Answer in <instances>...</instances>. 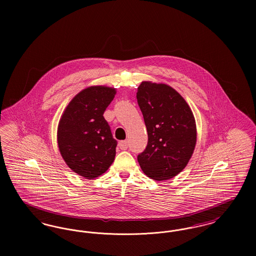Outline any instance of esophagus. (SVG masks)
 <instances>
[{
	"label": "esophagus",
	"instance_id": "esophagus-1",
	"mask_svg": "<svg viewBox=\"0 0 256 256\" xmlns=\"http://www.w3.org/2000/svg\"><path fill=\"white\" fill-rule=\"evenodd\" d=\"M128 141L126 140H124V141H120L119 142V146L121 150H126L128 148Z\"/></svg>",
	"mask_w": 256,
	"mask_h": 256
}]
</instances>
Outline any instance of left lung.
I'll return each instance as SVG.
<instances>
[{"label": "left lung", "mask_w": 256, "mask_h": 256, "mask_svg": "<svg viewBox=\"0 0 256 256\" xmlns=\"http://www.w3.org/2000/svg\"><path fill=\"white\" fill-rule=\"evenodd\" d=\"M148 132L146 150L137 158L146 176L167 180L178 176L192 158L196 143L195 117L172 87L142 82L136 93Z\"/></svg>", "instance_id": "1"}]
</instances>
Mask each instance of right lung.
I'll list each match as a JSON object with an SVG mask.
<instances>
[{
  "label": "right lung",
  "instance_id": "obj_1",
  "mask_svg": "<svg viewBox=\"0 0 256 256\" xmlns=\"http://www.w3.org/2000/svg\"><path fill=\"white\" fill-rule=\"evenodd\" d=\"M116 88L86 87L71 100L58 126V145L67 166L78 176L93 180L104 174L116 156L104 113L116 95Z\"/></svg>",
  "mask_w": 256,
  "mask_h": 256
}]
</instances>
